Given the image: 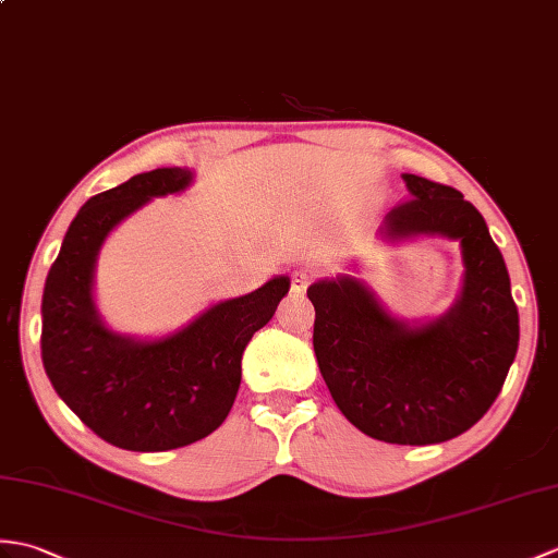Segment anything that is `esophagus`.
Returning a JSON list of instances; mask_svg holds the SVG:
<instances>
[{
	"label": "esophagus",
	"instance_id": "esophagus-1",
	"mask_svg": "<svg viewBox=\"0 0 558 558\" xmlns=\"http://www.w3.org/2000/svg\"><path fill=\"white\" fill-rule=\"evenodd\" d=\"M311 282H314V274H311V270H294V276H292V292L304 294Z\"/></svg>",
	"mask_w": 558,
	"mask_h": 558
}]
</instances>
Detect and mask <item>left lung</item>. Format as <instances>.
<instances>
[{
	"mask_svg": "<svg viewBox=\"0 0 558 558\" xmlns=\"http://www.w3.org/2000/svg\"><path fill=\"white\" fill-rule=\"evenodd\" d=\"M411 197L385 218L392 238L461 240L465 278L445 316L409 328L356 278L306 290L316 308L314 352L344 418L373 439L437 445L469 430L495 404L518 349L507 264L481 211L449 185L404 173Z\"/></svg>",
	"mask_w": 558,
	"mask_h": 558,
	"instance_id": "obj_1",
	"label": "left lung"
}]
</instances>
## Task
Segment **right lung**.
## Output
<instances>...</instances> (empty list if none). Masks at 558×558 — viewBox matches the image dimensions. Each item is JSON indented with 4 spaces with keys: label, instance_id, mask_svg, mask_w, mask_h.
Masks as SVG:
<instances>
[{
    "label": "right lung",
    "instance_id": "add662e5",
    "mask_svg": "<svg viewBox=\"0 0 558 558\" xmlns=\"http://www.w3.org/2000/svg\"><path fill=\"white\" fill-rule=\"evenodd\" d=\"M190 180L185 168H157L89 197L45 282L47 378L89 430L121 449L168 451L211 435L240 390L244 347L290 290V278H274L163 340L137 342L104 328L93 302L104 238L142 204L185 190Z\"/></svg>",
    "mask_w": 558,
    "mask_h": 558
}]
</instances>
